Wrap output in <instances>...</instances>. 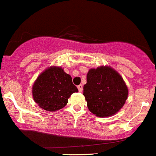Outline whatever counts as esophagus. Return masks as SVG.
Returning a JSON list of instances; mask_svg holds the SVG:
<instances>
[{
	"label": "esophagus",
	"instance_id": "34e87169",
	"mask_svg": "<svg viewBox=\"0 0 156 156\" xmlns=\"http://www.w3.org/2000/svg\"><path fill=\"white\" fill-rule=\"evenodd\" d=\"M78 91L81 92L83 90V86L81 85V84H79V85H78Z\"/></svg>",
	"mask_w": 156,
	"mask_h": 156
}]
</instances>
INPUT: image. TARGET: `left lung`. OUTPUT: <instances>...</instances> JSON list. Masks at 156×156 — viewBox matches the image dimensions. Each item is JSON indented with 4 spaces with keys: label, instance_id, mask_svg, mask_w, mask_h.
Here are the masks:
<instances>
[{
    "label": "left lung",
    "instance_id": "1",
    "mask_svg": "<svg viewBox=\"0 0 156 156\" xmlns=\"http://www.w3.org/2000/svg\"><path fill=\"white\" fill-rule=\"evenodd\" d=\"M83 94L89 110L99 117H105L122 108L127 99L128 89L116 71L101 66L87 72Z\"/></svg>",
    "mask_w": 156,
    "mask_h": 156
}]
</instances>
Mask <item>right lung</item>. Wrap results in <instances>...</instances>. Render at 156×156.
Returning <instances> with one entry per match:
<instances>
[{"label": "right lung", "instance_id": "obj_1", "mask_svg": "<svg viewBox=\"0 0 156 156\" xmlns=\"http://www.w3.org/2000/svg\"><path fill=\"white\" fill-rule=\"evenodd\" d=\"M78 91L72 77L60 67H51L44 71L33 87L35 102L47 111H55L64 107L71 95Z\"/></svg>", "mask_w": 156, "mask_h": 156}]
</instances>
